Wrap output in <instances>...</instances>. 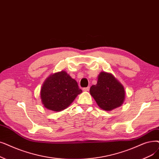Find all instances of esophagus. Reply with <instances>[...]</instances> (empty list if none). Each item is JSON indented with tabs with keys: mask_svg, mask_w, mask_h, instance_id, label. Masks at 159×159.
Returning <instances> with one entry per match:
<instances>
[{
	"mask_svg": "<svg viewBox=\"0 0 159 159\" xmlns=\"http://www.w3.org/2000/svg\"><path fill=\"white\" fill-rule=\"evenodd\" d=\"M89 86H88V87H86V88H83V90H84V91H86V92L89 91Z\"/></svg>",
	"mask_w": 159,
	"mask_h": 159,
	"instance_id": "34e87169",
	"label": "esophagus"
}]
</instances>
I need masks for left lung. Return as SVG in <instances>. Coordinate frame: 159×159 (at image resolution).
Wrapping results in <instances>:
<instances>
[{
    "label": "left lung",
    "instance_id": "left-lung-1",
    "mask_svg": "<svg viewBox=\"0 0 159 159\" xmlns=\"http://www.w3.org/2000/svg\"><path fill=\"white\" fill-rule=\"evenodd\" d=\"M89 92L98 106L107 111L120 107L125 99L123 86L112 74L106 72L99 75L98 83L91 86Z\"/></svg>",
    "mask_w": 159,
    "mask_h": 159
}]
</instances>
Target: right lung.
I'll return each instance as SVG.
<instances>
[{
	"label": "right lung",
	"instance_id": "1",
	"mask_svg": "<svg viewBox=\"0 0 159 159\" xmlns=\"http://www.w3.org/2000/svg\"><path fill=\"white\" fill-rule=\"evenodd\" d=\"M81 92L77 81L62 71L45 80L41 89V102L47 109L60 112L70 106Z\"/></svg>",
	"mask_w": 159,
	"mask_h": 159
}]
</instances>
